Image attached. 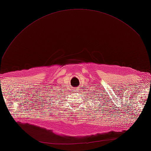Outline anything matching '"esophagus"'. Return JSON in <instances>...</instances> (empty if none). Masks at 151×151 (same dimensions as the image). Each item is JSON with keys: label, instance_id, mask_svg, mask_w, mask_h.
I'll use <instances>...</instances> for the list:
<instances>
[{"label": "esophagus", "instance_id": "esophagus-1", "mask_svg": "<svg viewBox=\"0 0 151 151\" xmlns=\"http://www.w3.org/2000/svg\"><path fill=\"white\" fill-rule=\"evenodd\" d=\"M77 90H78V89H77V88H76L75 89H74V91H75V93H77V91H77Z\"/></svg>", "mask_w": 151, "mask_h": 151}]
</instances>
